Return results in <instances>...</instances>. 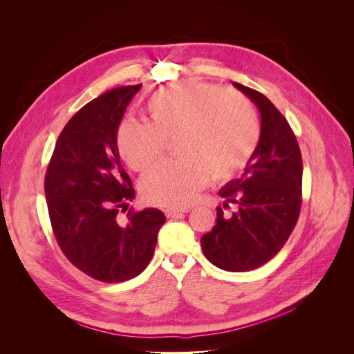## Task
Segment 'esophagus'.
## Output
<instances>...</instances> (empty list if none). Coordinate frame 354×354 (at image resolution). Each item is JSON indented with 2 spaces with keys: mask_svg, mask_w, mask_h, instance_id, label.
<instances>
[{
  "mask_svg": "<svg viewBox=\"0 0 354 354\" xmlns=\"http://www.w3.org/2000/svg\"><path fill=\"white\" fill-rule=\"evenodd\" d=\"M185 212H189V208H167L165 216L168 218H176V217L181 216V214H185Z\"/></svg>",
  "mask_w": 354,
  "mask_h": 354,
  "instance_id": "1",
  "label": "esophagus"
}]
</instances>
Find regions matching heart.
I'll use <instances>...</instances> for the list:
<instances>
[{
	"label": "heart",
	"instance_id": "b5f03b06",
	"mask_svg": "<svg viewBox=\"0 0 354 354\" xmlns=\"http://www.w3.org/2000/svg\"><path fill=\"white\" fill-rule=\"evenodd\" d=\"M146 113L147 122H121L116 145L128 167L146 171L174 138L178 158L159 164L142 180L143 198L156 205L186 207L209 176L214 181L236 176L260 140L252 103L208 82L181 81L159 88L147 99Z\"/></svg>",
	"mask_w": 354,
	"mask_h": 354
}]
</instances>
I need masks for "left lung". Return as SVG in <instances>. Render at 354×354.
<instances>
[{
  "label": "left lung",
  "mask_w": 354,
  "mask_h": 354,
  "mask_svg": "<svg viewBox=\"0 0 354 354\" xmlns=\"http://www.w3.org/2000/svg\"><path fill=\"white\" fill-rule=\"evenodd\" d=\"M260 111L261 133L245 173L224 185L223 208L236 205L232 216L217 208V224L201 238L207 259L227 272H248L282 250L301 208L303 159L283 115L264 94L233 82Z\"/></svg>",
  "instance_id": "left-lung-1"
}]
</instances>
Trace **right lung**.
Returning <instances> with one entry per match:
<instances>
[{
    "label": "right lung",
    "mask_w": 354,
    "mask_h": 354,
    "mask_svg": "<svg viewBox=\"0 0 354 354\" xmlns=\"http://www.w3.org/2000/svg\"><path fill=\"white\" fill-rule=\"evenodd\" d=\"M142 84L118 87L75 113L60 133L46 174V199L53 232L66 259L102 282H124L151 263L162 211L127 214L134 199L121 167L118 127Z\"/></svg>",
    "instance_id": "1"
}]
</instances>
